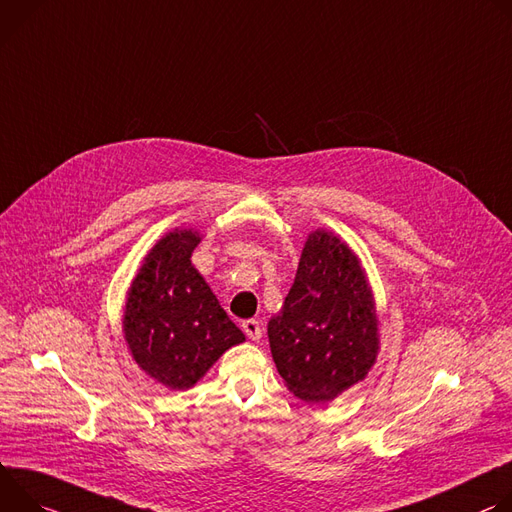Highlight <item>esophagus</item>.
Listing matches in <instances>:
<instances>
[{
  "label": "esophagus",
  "instance_id": "obj_1",
  "mask_svg": "<svg viewBox=\"0 0 512 512\" xmlns=\"http://www.w3.org/2000/svg\"><path fill=\"white\" fill-rule=\"evenodd\" d=\"M242 329L246 331V335L250 337V339H260L262 337V325H260V321H256V319H246L244 323H242Z\"/></svg>",
  "mask_w": 512,
  "mask_h": 512
}]
</instances>
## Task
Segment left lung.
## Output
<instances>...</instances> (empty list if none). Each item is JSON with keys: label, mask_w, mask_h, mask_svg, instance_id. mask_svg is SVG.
<instances>
[{"label": "left lung", "mask_w": 512, "mask_h": 512, "mask_svg": "<svg viewBox=\"0 0 512 512\" xmlns=\"http://www.w3.org/2000/svg\"><path fill=\"white\" fill-rule=\"evenodd\" d=\"M268 342L278 374L305 403L333 401L374 366L380 342L368 278L331 232L309 234Z\"/></svg>", "instance_id": "obj_1"}]
</instances>
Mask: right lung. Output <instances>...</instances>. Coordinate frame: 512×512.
Masks as SVG:
<instances>
[{
    "mask_svg": "<svg viewBox=\"0 0 512 512\" xmlns=\"http://www.w3.org/2000/svg\"><path fill=\"white\" fill-rule=\"evenodd\" d=\"M199 242L193 230H173L156 242L132 280L122 321L136 364L170 390L197 384L246 339L191 264Z\"/></svg>",
    "mask_w": 512,
    "mask_h": 512,
    "instance_id": "obj_1",
    "label": "right lung"
}]
</instances>
